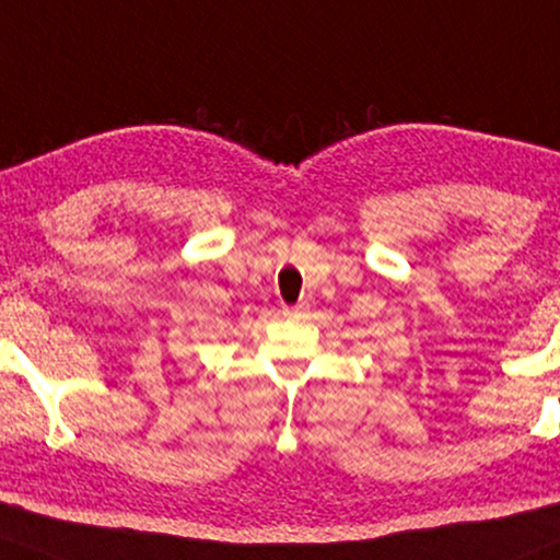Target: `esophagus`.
Listing matches in <instances>:
<instances>
[{"mask_svg":"<svg viewBox=\"0 0 560 560\" xmlns=\"http://www.w3.org/2000/svg\"><path fill=\"white\" fill-rule=\"evenodd\" d=\"M307 307V304L304 302H300V304H294V307H284V315H296V313H302V310Z\"/></svg>","mask_w":560,"mask_h":560,"instance_id":"1","label":"esophagus"}]
</instances>
